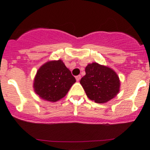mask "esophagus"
<instances>
[{"label":"esophagus","mask_w":150,"mask_h":150,"mask_svg":"<svg viewBox=\"0 0 150 150\" xmlns=\"http://www.w3.org/2000/svg\"><path fill=\"white\" fill-rule=\"evenodd\" d=\"M81 75H78V76L75 77V78H76V81H79L80 80H81Z\"/></svg>","instance_id":"esophagus-1"}]
</instances>
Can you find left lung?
<instances>
[{
  "label": "left lung",
  "mask_w": 150,
  "mask_h": 150,
  "mask_svg": "<svg viewBox=\"0 0 150 150\" xmlns=\"http://www.w3.org/2000/svg\"><path fill=\"white\" fill-rule=\"evenodd\" d=\"M86 75L80 83L88 97L96 103H106L117 96L120 91L118 75L112 68L96 62L88 64Z\"/></svg>",
  "instance_id": "1"
}]
</instances>
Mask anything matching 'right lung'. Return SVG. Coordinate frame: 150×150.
Segmentation results:
<instances>
[{
	"label": "right lung",
	"mask_w": 150,
	"mask_h": 150,
	"mask_svg": "<svg viewBox=\"0 0 150 150\" xmlns=\"http://www.w3.org/2000/svg\"><path fill=\"white\" fill-rule=\"evenodd\" d=\"M76 80L62 60L48 61L37 71L33 88L42 99L55 102L66 96Z\"/></svg>",
	"instance_id": "1"
}]
</instances>
